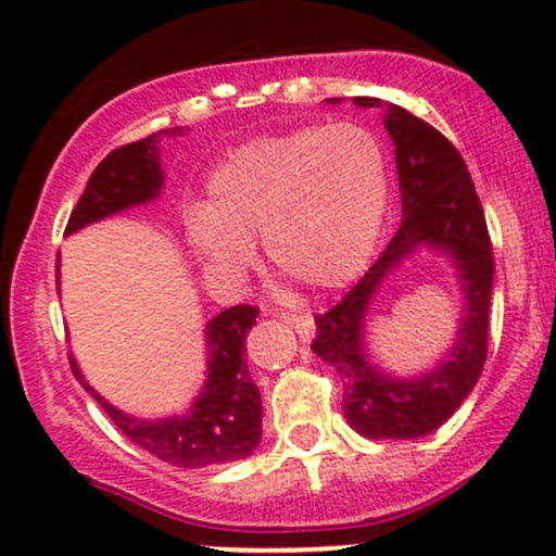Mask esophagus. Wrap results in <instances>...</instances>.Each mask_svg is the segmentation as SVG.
Returning a JSON list of instances; mask_svg holds the SVG:
<instances>
[{
  "mask_svg": "<svg viewBox=\"0 0 556 556\" xmlns=\"http://www.w3.org/2000/svg\"><path fill=\"white\" fill-rule=\"evenodd\" d=\"M282 319L301 336L304 341H309L314 336V317L312 314H293V312H282Z\"/></svg>",
  "mask_w": 556,
  "mask_h": 556,
  "instance_id": "esophagus-1",
  "label": "esophagus"
}]
</instances>
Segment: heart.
<instances>
[{"mask_svg": "<svg viewBox=\"0 0 556 556\" xmlns=\"http://www.w3.org/2000/svg\"><path fill=\"white\" fill-rule=\"evenodd\" d=\"M390 177L379 139L352 123L304 126L231 150L185 210V239L217 277H242L252 239L279 271L317 290L352 282L382 233Z\"/></svg>", "mask_w": 556, "mask_h": 556, "instance_id": "b5f03b06", "label": "heart"}]
</instances>
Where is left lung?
Instances as JSON below:
<instances>
[{
  "label": "left lung",
  "instance_id": "obj_1",
  "mask_svg": "<svg viewBox=\"0 0 556 556\" xmlns=\"http://www.w3.org/2000/svg\"><path fill=\"white\" fill-rule=\"evenodd\" d=\"M339 102V99H330ZM357 106H384L401 182V228L366 277L330 312L319 314L314 355L341 374L344 417L366 439H422L446 422L481 377L490 333L495 261L484 210L457 148L397 104L355 97ZM422 245L451 257L464 290L455 344L430 372L397 378L370 361L365 317L383 279Z\"/></svg>",
  "mask_w": 556,
  "mask_h": 556
}]
</instances>
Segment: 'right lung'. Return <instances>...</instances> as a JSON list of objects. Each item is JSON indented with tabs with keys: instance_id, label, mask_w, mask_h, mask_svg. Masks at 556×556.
Wrapping results in <instances>:
<instances>
[{
	"instance_id": "right-lung-1",
	"label": "right lung",
	"mask_w": 556,
	"mask_h": 556,
	"mask_svg": "<svg viewBox=\"0 0 556 556\" xmlns=\"http://www.w3.org/2000/svg\"><path fill=\"white\" fill-rule=\"evenodd\" d=\"M174 134H179V126L112 150L88 179L66 223L64 237L117 212L159 199L166 179L161 169V137ZM255 306L239 304L206 323V379L185 414L164 419L134 417L112 406L88 384L75 357L70 361L72 374L86 387V392H91L93 401L104 408L121 433L153 457L177 468L237 463L250 457L261 441V392L244 363V339L255 325Z\"/></svg>"
}]
</instances>
